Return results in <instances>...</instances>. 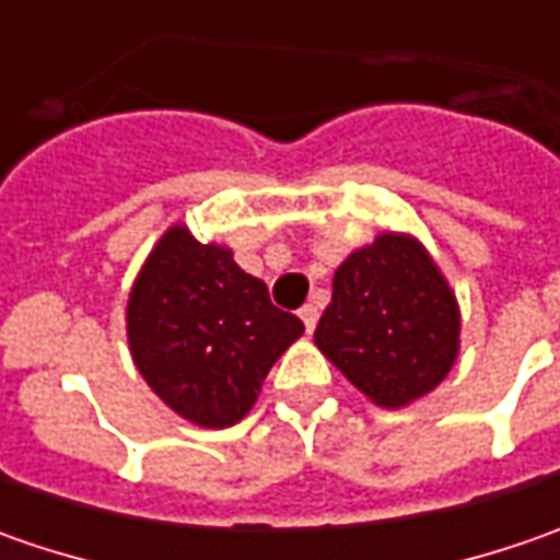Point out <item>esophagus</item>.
I'll list each match as a JSON object with an SVG mask.
<instances>
[{
    "mask_svg": "<svg viewBox=\"0 0 560 560\" xmlns=\"http://www.w3.org/2000/svg\"><path fill=\"white\" fill-rule=\"evenodd\" d=\"M299 317H302L305 330H308V334H314V327H317V317H320V312H317L314 305H305V308H299Z\"/></svg>",
    "mask_w": 560,
    "mask_h": 560,
    "instance_id": "1",
    "label": "esophagus"
}]
</instances>
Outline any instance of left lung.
I'll return each mask as SVG.
<instances>
[{
    "mask_svg": "<svg viewBox=\"0 0 560 560\" xmlns=\"http://www.w3.org/2000/svg\"><path fill=\"white\" fill-rule=\"evenodd\" d=\"M455 292L415 236L383 233L355 248L334 277L314 342L380 408L427 396L462 346Z\"/></svg>",
    "mask_w": 560,
    "mask_h": 560,
    "instance_id": "1",
    "label": "left lung"
}]
</instances>
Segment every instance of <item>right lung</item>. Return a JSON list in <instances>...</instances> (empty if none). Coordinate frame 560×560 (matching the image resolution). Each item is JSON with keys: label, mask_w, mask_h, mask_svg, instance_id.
Listing matches in <instances>:
<instances>
[{"label": "right lung", "mask_w": 560, "mask_h": 560, "mask_svg": "<svg viewBox=\"0 0 560 560\" xmlns=\"http://www.w3.org/2000/svg\"><path fill=\"white\" fill-rule=\"evenodd\" d=\"M305 324L270 302L268 287L218 243L171 226L127 299V342L142 380L196 427L243 420L273 361Z\"/></svg>", "instance_id": "right-lung-1"}]
</instances>
